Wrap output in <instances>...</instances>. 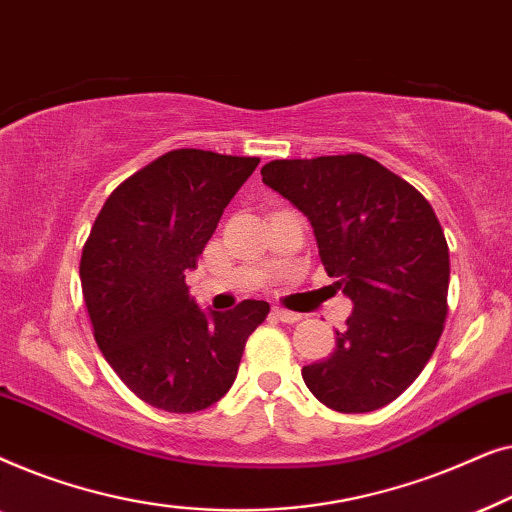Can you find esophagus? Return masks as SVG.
Returning a JSON list of instances; mask_svg holds the SVG:
<instances>
[{"instance_id":"obj_1","label":"esophagus","mask_w":512,"mask_h":512,"mask_svg":"<svg viewBox=\"0 0 512 512\" xmlns=\"http://www.w3.org/2000/svg\"><path fill=\"white\" fill-rule=\"evenodd\" d=\"M272 314H275V317L282 321V324H298V321H300V314L282 310V307H272Z\"/></svg>"}]
</instances>
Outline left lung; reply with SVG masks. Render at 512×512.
Returning <instances> with one entry per match:
<instances>
[{"label": "left lung", "instance_id": "8db88e82", "mask_svg": "<svg viewBox=\"0 0 512 512\" xmlns=\"http://www.w3.org/2000/svg\"><path fill=\"white\" fill-rule=\"evenodd\" d=\"M261 174L310 219L328 277L354 305L331 356L303 368L307 389L347 415L382 408L417 380L443 333L450 251L436 212L361 153L272 160Z\"/></svg>", "mask_w": 512, "mask_h": 512}]
</instances>
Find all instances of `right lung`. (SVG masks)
Listing matches in <instances>:
<instances>
[{"label":"right lung","instance_id":"right-lung-1","mask_svg":"<svg viewBox=\"0 0 512 512\" xmlns=\"http://www.w3.org/2000/svg\"><path fill=\"white\" fill-rule=\"evenodd\" d=\"M258 158L165 153L125 179L97 214L81 254V289L97 347L132 394L165 412H198L233 387L265 300L200 310L186 272Z\"/></svg>","mask_w":512,"mask_h":512}]
</instances>
